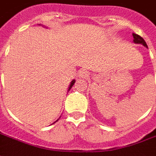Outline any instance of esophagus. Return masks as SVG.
Listing matches in <instances>:
<instances>
[{
    "mask_svg": "<svg viewBox=\"0 0 156 156\" xmlns=\"http://www.w3.org/2000/svg\"><path fill=\"white\" fill-rule=\"evenodd\" d=\"M79 77L82 78H87L88 77V72L84 71V70H83L79 73Z\"/></svg>",
    "mask_w": 156,
    "mask_h": 156,
    "instance_id": "1",
    "label": "esophagus"
}]
</instances>
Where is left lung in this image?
<instances>
[{
  "instance_id": "1",
  "label": "left lung",
  "mask_w": 156,
  "mask_h": 156,
  "mask_svg": "<svg viewBox=\"0 0 156 156\" xmlns=\"http://www.w3.org/2000/svg\"><path fill=\"white\" fill-rule=\"evenodd\" d=\"M133 37H134V40H133L134 43H135V44L143 45L145 48H148V46L147 44H146V42H145V41H144V39L141 37L140 36H139L138 34H135V33H133Z\"/></svg>"
}]
</instances>
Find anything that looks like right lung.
<instances>
[{"label":"right lung","mask_w":156,"mask_h":156,"mask_svg":"<svg viewBox=\"0 0 156 156\" xmlns=\"http://www.w3.org/2000/svg\"><path fill=\"white\" fill-rule=\"evenodd\" d=\"M40 26H41V25H40ZM75 82H76V80H75V79H73V81L71 82V83H70V85H69V87H68V91H69V90H70V89H71V88H72V87L73 86V84H74ZM58 120L55 121L54 123H56L57 121H58ZM54 123H53V124H54Z\"/></svg>","instance_id":"right-lung-1"}]
</instances>
